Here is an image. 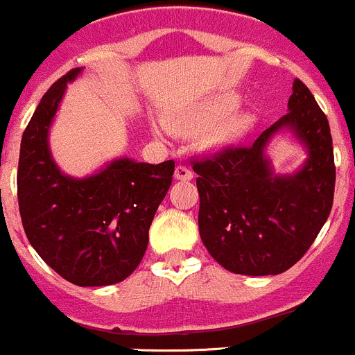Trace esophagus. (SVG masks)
Masks as SVG:
<instances>
[{
  "label": "esophagus",
  "instance_id": "34e87169",
  "mask_svg": "<svg viewBox=\"0 0 355 355\" xmlns=\"http://www.w3.org/2000/svg\"><path fill=\"white\" fill-rule=\"evenodd\" d=\"M174 176H176V179H179V181H191L193 173H191V169H189V167L178 166Z\"/></svg>",
  "mask_w": 355,
  "mask_h": 355
}]
</instances>
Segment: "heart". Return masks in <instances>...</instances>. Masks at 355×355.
<instances>
[{"label":"heart","instance_id":"1","mask_svg":"<svg viewBox=\"0 0 355 355\" xmlns=\"http://www.w3.org/2000/svg\"><path fill=\"white\" fill-rule=\"evenodd\" d=\"M243 103V96L238 91L216 94L200 101L189 110L176 112L169 117V125L179 135H193L205 129L203 146L207 150H220L240 141L257 121V114L252 110H238ZM153 132L159 138H166L169 129L162 121L153 122Z\"/></svg>","mask_w":355,"mask_h":355}]
</instances>
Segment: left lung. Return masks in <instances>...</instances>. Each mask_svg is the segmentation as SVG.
I'll use <instances>...</instances> for the list:
<instances>
[{"mask_svg": "<svg viewBox=\"0 0 355 355\" xmlns=\"http://www.w3.org/2000/svg\"><path fill=\"white\" fill-rule=\"evenodd\" d=\"M288 114L250 146L198 160V230L209 254L227 271L275 276L302 259L333 205L335 160L326 115L309 87L293 80ZM288 132L304 148V164L278 175L267 155L275 135Z\"/></svg>", "mask_w": 355, "mask_h": 355, "instance_id": "8db88e82", "label": "left lung"}]
</instances>
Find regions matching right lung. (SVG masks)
Segmentation results:
<instances>
[{
  "instance_id": "1",
  "label": "right lung",
  "mask_w": 355,
  "mask_h": 355,
  "mask_svg": "<svg viewBox=\"0 0 355 355\" xmlns=\"http://www.w3.org/2000/svg\"><path fill=\"white\" fill-rule=\"evenodd\" d=\"M70 70L44 93L20 143L17 195L29 243L40 257L77 286L121 283L138 268L148 230L169 191L174 160L136 162L119 157L84 178L69 176L55 162L50 131Z\"/></svg>"
}]
</instances>
